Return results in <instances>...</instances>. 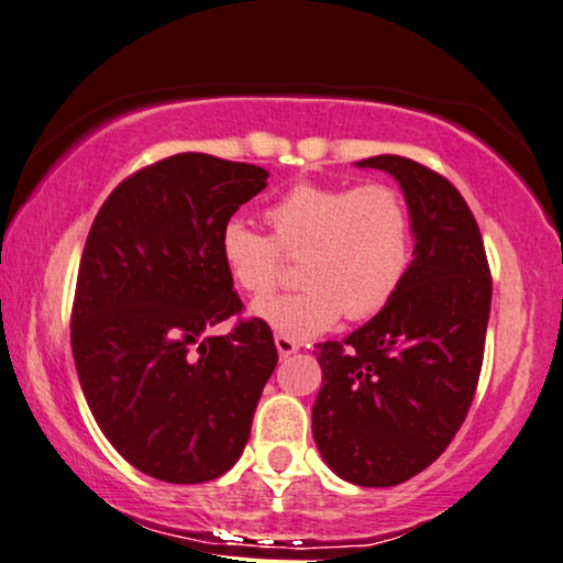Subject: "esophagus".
<instances>
[{
	"label": "esophagus",
	"instance_id": "obj_1",
	"mask_svg": "<svg viewBox=\"0 0 563 563\" xmlns=\"http://www.w3.org/2000/svg\"><path fill=\"white\" fill-rule=\"evenodd\" d=\"M275 347H277V353H280V358H288V355H294V353H298V345L294 338H288V334H283V332H277L275 334Z\"/></svg>",
	"mask_w": 563,
	"mask_h": 563
}]
</instances>
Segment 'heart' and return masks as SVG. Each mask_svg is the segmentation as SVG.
Here are the masks:
<instances>
[{
  "instance_id": "heart-1",
  "label": "heart",
  "mask_w": 563,
  "mask_h": 563,
  "mask_svg": "<svg viewBox=\"0 0 563 563\" xmlns=\"http://www.w3.org/2000/svg\"><path fill=\"white\" fill-rule=\"evenodd\" d=\"M267 233L244 220L220 231V260L233 286L265 298L283 277V257L298 260L296 294L254 306L288 338H311L340 317L376 314L400 288L412 254L410 212L384 184H296L265 210Z\"/></svg>"
}]
</instances>
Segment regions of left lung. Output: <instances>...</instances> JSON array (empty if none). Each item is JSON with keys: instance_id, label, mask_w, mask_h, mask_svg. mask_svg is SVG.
<instances>
[{"instance_id": "obj_1", "label": "left lung", "mask_w": 563, "mask_h": 563, "mask_svg": "<svg viewBox=\"0 0 563 563\" xmlns=\"http://www.w3.org/2000/svg\"><path fill=\"white\" fill-rule=\"evenodd\" d=\"M395 176L412 262L397 294L345 340L317 343L322 389L311 431L332 473L355 486L410 481L450 446L478 387L490 269L471 208L437 170L400 155L358 161Z\"/></svg>"}]
</instances>
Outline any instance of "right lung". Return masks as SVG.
Masks as SVG:
<instances>
[{
	"label": "right lung",
	"instance_id": "1",
	"mask_svg": "<svg viewBox=\"0 0 563 563\" xmlns=\"http://www.w3.org/2000/svg\"><path fill=\"white\" fill-rule=\"evenodd\" d=\"M267 170L205 153L140 168L92 220L77 273L73 355L103 437L166 483L236 465L277 347L220 260V231L267 187Z\"/></svg>",
	"mask_w": 563,
	"mask_h": 563
}]
</instances>
